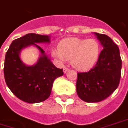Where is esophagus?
Returning <instances> with one entry per match:
<instances>
[{"mask_svg":"<svg viewBox=\"0 0 128 128\" xmlns=\"http://www.w3.org/2000/svg\"><path fill=\"white\" fill-rule=\"evenodd\" d=\"M69 70V68H67V67H66V66H64V73H66V72Z\"/></svg>","mask_w":128,"mask_h":128,"instance_id":"obj_1","label":"esophagus"}]
</instances>
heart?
I'll list each match as a JSON object with an SVG mask.
<instances>
[{
    "label": "heart",
    "mask_w": 128,
    "mask_h": 128,
    "mask_svg": "<svg viewBox=\"0 0 128 128\" xmlns=\"http://www.w3.org/2000/svg\"><path fill=\"white\" fill-rule=\"evenodd\" d=\"M100 50L98 42L94 39L68 38L60 42L59 48L52 50V55L60 62L71 60L75 69L87 71L96 63Z\"/></svg>",
    "instance_id": "1"
}]
</instances>
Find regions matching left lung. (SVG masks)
Instances as JSON below:
<instances>
[{
	"mask_svg": "<svg viewBox=\"0 0 128 128\" xmlns=\"http://www.w3.org/2000/svg\"><path fill=\"white\" fill-rule=\"evenodd\" d=\"M103 46L95 66L87 72H79L77 94L88 103L99 102L112 94L119 86L122 59L118 46L109 36L94 32Z\"/></svg>",
	"mask_w": 128,
	"mask_h": 128,
	"instance_id": "8db88e82",
	"label": "left lung"
}]
</instances>
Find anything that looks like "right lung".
Masks as SVG:
<instances>
[{
  "label": "right lung",
  "mask_w": 128,
  "mask_h": 128,
  "mask_svg": "<svg viewBox=\"0 0 128 128\" xmlns=\"http://www.w3.org/2000/svg\"><path fill=\"white\" fill-rule=\"evenodd\" d=\"M50 42V36L29 33L12 42L5 57L4 78L7 86L20 100L34 104L44 102L50 95L55 79L64 74L63 69L54 66L37 44ZM34 45L41 52L37 63L27 66L20 58V50Z\"/></svg>",
  "instance_id": "obj_1"
}]
</instances>
